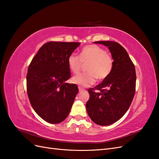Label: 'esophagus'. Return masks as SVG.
Here are the masks:
<instances>
[{
  "mask_svg": "<svg viewBox=\"0 0 159 159\" xmlns=\"http://www.w3.org/2000/svg\"><path fill=\"white\" fill-rule=\"evenodd\" d=\"M78 89H79V91H84V88H81L80 86H79V87H78Z\"/></svg>",
  "mask_w": 159,
  "mask_h": 159,
  "instance_id": "34e87169",
  "label": "esophagus"
}]
</instances>
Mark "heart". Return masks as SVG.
<instances>
[{
  "label": "heart",
  "mask_w": 159,
  "mask_h": 159,
  "mask_svg": "<svg viewBox=\"0 0 159 159\" xmlns=\"http://www.w3.org/2000/svg\"><path fill=\"white\" fill-rule=\"evenodd\" d=\"M86 65L87 72L74 76L72 82L81 87H88L93 84L97 78L106 79L113 69V60L103 48L95 44L85 46L80 50L79 56L72 53L68 58V65L74 74L80 71L83 64Z\"/></svg>",
  "instance_id": "obj_1"
}]
</instances>
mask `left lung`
Segmentation results:
<instances>
[{
    "label": "left lung",
    "mask_w": 159,
    "mask_h": 159,
    "mask_svg": "<svg viewBox=\"0 0 159 159\" xmlns=\"http://www.w3.org/2000/svg\"><path fill=\"white\" fill-rule=\"evenodd\" d=\"M95 44L107 46L113 59L109 75L95 88L88 89L89 99L86 109L91 119L99 125H111L127 111L136 88L134 65L125 49L113 41H98ZM95 89L99 92H95Z\"/></svg>",
    "instance_id": "left-lung-1"
}]
</instances>
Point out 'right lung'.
I'll list each match as a JSON object with an SVG mask.
<instances>
[{
  "label": "right lung",
  "mask_w": 159,
  "mask_h": 159,
  "mask_svg": "<svg viewBox=\"0 0 159 159\" xmlns=\"http://www.w3.org/2000/svg\"><path fill=\"white\" fill-rule=\"evenodd\" d=\"M78 42H49L43 45L28 68L26 89L34 110L48 123L56 124L68 117L78 88L66 83L70 78L68 56Z\"/></svg>",
  "instance_id": "add662e5"
}]
</instances>
